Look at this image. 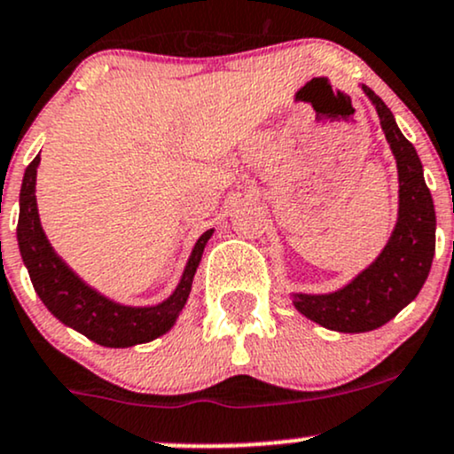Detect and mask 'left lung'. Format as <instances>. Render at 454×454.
<instances>
[{"label": "left lung", "instance_id": "obj_1", "mask_svg": "<svg viewBox=\"0 0 454 454\" xmlns=\"http://www.w3.org/2000/svg\"><path fill=\"white\" fill-rule=\"evenodd\" d=\"M396 160L398 214L392 236L372 264L333 292H292V303L305 318L338 333H365L394 318L422 290L435 255V207L424 182L416 147L398 129L392 110L362 84Z\"/></svg>", "mask_w": 454, "mask_h": 454}]
</instances>
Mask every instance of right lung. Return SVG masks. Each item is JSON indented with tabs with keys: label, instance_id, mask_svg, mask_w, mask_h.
<instances>
[{
	"label": "right lung",
	"instance_id": "add662e5",
	"mask_svg": "<svg viewBox=\"0 0 454 454\" xmlns=\"http://www.w3.org/2000/svg\"><path fill=\"white\" fill-rule=\"evenodd\" d=\"M38 164H41V155L32 160L23 175L17 225L19 251L30 272L38 299L62 325L71 326L95 344L108 346V348H129V346L151 342L173 329L184 305L188 303L194 272L214 229H207L194 242L182 279L167 299L155 305L116 303L114 299L86 284L47 240L36 206Z\"/></svg>",
	"mask_w": 454,
	"mask_h": 454
}]
</instances>
